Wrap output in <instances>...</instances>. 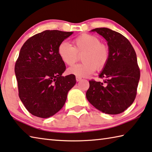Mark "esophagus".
I'll list each match as a JSON object with an SVG mask.
<instances>
[{"label": "esophagus", "mask_w": 152, "mask_h": 152, "mask_svg": "<svg viewBox=\"0 0 152 152\" xmlns=\"http://www.w3.org/2000/svg\"><path fill=\"white\" fill-rule=\"evenodd\" d=\"M76 80L77 82H80V81L82 80V78H81V77L76 76Z\"/></svg>", "instance_id": "esophagus-1"}]
</instances>
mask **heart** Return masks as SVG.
Wrapping results in <instances>:
<instances>
[{
  "mask_svg": "<svg viewBox=\"0 0 152 152\" xmlns=\"http://www.w3.org/2000/svg\"><path fill=\"white\" fill-rule=\"evenodd\" d=\"M73 46L63 41L58 47V54L66 65L72 66L82 55L81 64L74 65L68 69L70 74L78 77H87L97 69L102 70L110 60V49L106 44L101 43L100 38L90 34H82L74 38Z\"/></svg>",
  "mask_w": 152,
  "mask_h": 152,
  "instance_id": "obj_1",
  "label": "heart"
}]
</instances>
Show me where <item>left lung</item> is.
I'll return each instance as SVG.
<instances>
[{"instance_id":"8db88e82","label":"left lung","mask_w":152,"mask_h":152,"mask_svg":"<svg viewBox=\"0 0 152 152\" xmlns=\"http://www.w3.org/2000/svg\"><path fill=\"white\" fill-rule=\"evenodd\" d=\"M107 40L110 60L99 76L104 82L89 81L86 98L96 109L107 114H120L136 98L140 70L133 46L120 33L107 28L92 30Z\"/></svg>"}]
</instances>
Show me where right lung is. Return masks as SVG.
Returning a JSON list of instances; mask_svg holds the SVG:
<instances>
[{
	"label": "right lung",
	"instance_id": "1",
	"mask_svg": "<svg viewBox=\"0 0 152 152\" xmlns=\"http://www.w3.org/2000/svg\"><path fill=\"white\" fill-rule=\"evenodd\" d=\"M72 33L47 30L32 36L22 46L15 66L18 96L35 116L49 118L61 110L76 84L73 74L62 76L66 66L58 54V45Z\"/></svg>",
	"mask_w": 152,
	"mask_h": 152
}]
</instances>
